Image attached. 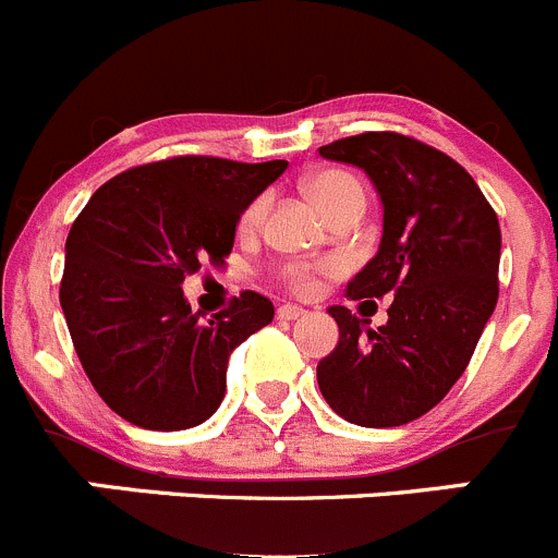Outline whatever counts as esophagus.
Masks as SVG:
<instances>
[{
	"instance_id": "esophagus-1",
	"label": "esophagus",
	"mask_w": 558,
	"mask_h": 558,
	"mask_svg": "<svg viewBox=\"0 0 558 558\" xmlns=\"http://www.w3.org/2000/svg\"><path fill=\"white\" fill-rule=\"evenodd\" d=\"M302 313H305V307H300V305H280L278 307V318H283V322H294V318H300Z\"/></svg>"
}]
</instances>
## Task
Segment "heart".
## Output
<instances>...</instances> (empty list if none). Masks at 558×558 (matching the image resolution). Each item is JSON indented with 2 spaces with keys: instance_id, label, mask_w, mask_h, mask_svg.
Returning <instances> with one entry per match:
<instances>
[{
  "instance_id": "b5f03b06",
  "label": "heart",
  "mask_w": 558,
  "mask_h": 558,
  "mask_svg": "<svg viewBox=\"0 0 558 558\" xmlns=\"http://www.w3.org/2000/svg\"><path fill=\"white\" fill-rule=\"evenodd\" d=\"M305 191L324 215L335 213V209L343 207V204L349 202H365L360 182H356L351 174H345V171H335V169L318 171V174L307 177ZM264 213H267V196L253 198V202L247 204L245 213H242V229H256V226L262 223ZM332 269H335L332 262H322V264L289 262L283 269H280V275H283V280L291 286V289L300 291V294H307V291H313V286H316L318 275L332 272Z\"/></svg>"
}]
</instances>
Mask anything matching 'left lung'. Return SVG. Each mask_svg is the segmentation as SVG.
I'll list each match as a JSON object with an SVG mask.
<instances>
[{
	"label": "left lung",
	"instance_id": "left-lung-1",
	"mask_svg": "<svg viewBox=\"0 0 558 558\" xmlns=\"http://www.w3.org/2000/svg\"><path fill=\"white\" fill-rule=\"evenodd\" d=\"M371 177L384 207L378 251L349 280L351 300L392 296L387 324L332 305L338 345L318 362L324 400L362 428H395L434 409L463 376L499 300V218L450 155L400 133L318 149Z\"/></svg>",
	"mask_w": 558,
	"mask_h": 558
}]
</instances>
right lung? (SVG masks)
I'll use <instances>...</instances> for the list:
<instances>
[{
	"instance_id": "1",
	"label": "right lung",
	"mask_w": 558,
	"mask_h": 558,
	"mask_svg": "<svg viewBox=\"0 0 558 558\" xmlns=\"http://www.w3.org/2000/svg\"><path fill=\"white\" fill-rule=\"evenodd\" d=\"M286 166L185 155L122 171L81 209L59 302L92 387L122 420L185 430L218 411L231 351L267 327L275 307L242 291L202 318L182 283L229 256L240 215Z\"/></svg>"
}]
</instances>
